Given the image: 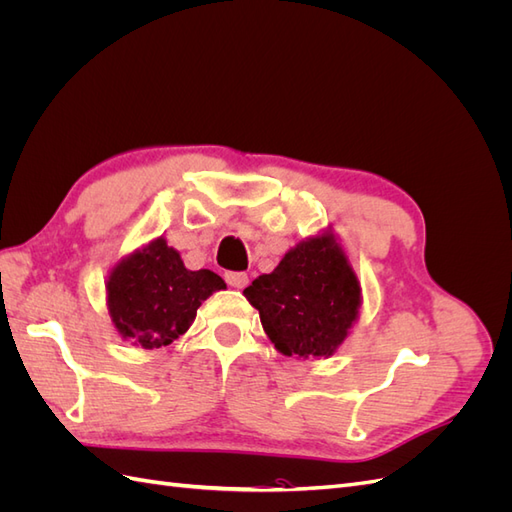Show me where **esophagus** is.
I'll list each match as a JSON object with an SVG mask.
<instances>
[{"instance_id":"34e87169","label":"esophagus","mask_w":512,"mask_h":512,"mask_svg":"<svg viewBox=\"0 0 512 512\" xmlns=\"http://www.w3.org/2000/svg\"><path fill=\"white\" fill-rule=\"evenodd\" d=\"M224 280L232 288H245L247 282H250V280H247V273H243V271H226Z\"/></svg>"}]
</instances>
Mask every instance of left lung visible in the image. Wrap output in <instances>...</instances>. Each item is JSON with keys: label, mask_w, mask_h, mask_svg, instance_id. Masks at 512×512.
Returning a JSON list of instances; mask_svg holds the SVG:
<instances>
[{"label": "left lung", "mask_w": 512, "mask_h": 512, "mask_svg": "<svg viewBox=\"0 0 512 512\" xmlns=\"http://www.w3.org/2000/svg\"><path fill=\"white\" fill-rule=\"evenodd\" d=\"M243 294L258 309L273 346L297 359L331 356L361 307L359 280L329 232L299 243Z\"/></svg>", "instance_id": "left-lung-1"}]
</instances>
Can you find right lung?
I'll return each instance as SVG.
<instances>
[{"mask_svg":"<svg viewBox=\"0 0 512 512\" xmlns=\"http://www.w3.org/2000/svg\"><path fill=\"white\" fill-rule=\"evenodd\" d=\"M226 288L209 269L188 271L164 239L121 260L108 277V312L117 331L141 348L173 344L190 329L209 294Z\"/></svg>","mask_w":512,"mask_h":512,"instance_id":"1","label":"right lung"}]
</instances>
